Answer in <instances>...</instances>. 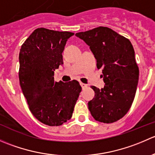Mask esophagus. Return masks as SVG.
I'll list each match as a JSON object with an SVG mask.
<instances>
[{"mask_svg":"<svg viewBox=\"0 0 155 155\" xmlns=\"http://www.w3.org/2000/svg\"><path fill=\"white\" fill-rule=\"evenodd\" d=\"M80 85H81V86H82V89L85 88V87H87V84L82 83V82H80Z\"/></svg>","mask_w":155,"mask_h":155,"instance_id":"obj_1","label":"esophagus"}]
</instances>
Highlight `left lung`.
Returning a JSON list of instances; mask_svg holds the SVG:
<instances>
[{
	"label": "left lung",
	"instance_id": "obj_1",
	"mask_svg": "<svg viewBox=\"0 0 155 155\" xmlns=\"http://www.w3.org/2000/svg\"><path fill=\"white\" fill-rule=\"evenodd\" d=\"M90 46L102 70L104 88L91 86L94 97L87 104L91 114L100 122L121 119L131 107L139 80V68L130 41L107 27L76 34Z\"/></svg>",
	"mask_w": 155,
	"mask_h": 155
}]
</instances>
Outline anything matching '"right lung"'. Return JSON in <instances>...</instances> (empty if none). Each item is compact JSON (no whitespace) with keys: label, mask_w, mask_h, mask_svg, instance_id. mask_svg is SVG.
<instances>
[{"label":"right lung","mask_w":155,"mask_h":155,"mask_svg":"<svg viewBox=\"0 0 155 155\" xmlns=\"http://www.w3.org/2000/svg\"><path fill=\"white\" fill-rule=\"evenodd\" d=\"M73 34L40 28L20 49L18 78L23 94L34 116L48 126H60L71 118L82 91L76 80H54V71L63 64L62 52Z\"/></svg>","instance_id":"obj_1"}]
</instances>
